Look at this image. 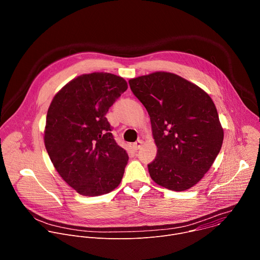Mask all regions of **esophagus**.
Returning a JSON list of instances; mask_svg holds the SVG:
<instances>
[{
    "label": "esophagus",
    "mask_w": 260,
    "mask_h": 260,
    "mask_svg": "<svg viewBox=\"0 0 260 260\" xmlns=\"http://www.w3.org/2000/svg\"><path fill=\"white\" fill-rule=\"evenodd\" d=\"M142 145H143V141H141V140H138L137 142H135V143L133 144L134 150H138V149H140V148L142 147Z\"/></svg>",
    "instance_id": "1"
}]
</instances>
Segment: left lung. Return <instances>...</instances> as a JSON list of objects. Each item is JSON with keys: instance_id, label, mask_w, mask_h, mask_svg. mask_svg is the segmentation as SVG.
<instances>
[{"instance_id": "1", "label": "left lung", "mask_w": 260, "mask_h": 260, "mask_svg": "<svg viewBox=\"0 0 260 260\" xmlns=\"http://www.w3.org/2000/svg\"><path fill=\"white\" fill-rule=\"evenodd\" d=\"M128 83L150 116L157 146L148 165L151 179L174 191L191 188L210 170L223 142L215 104L205 90L174 73L154 72Z\"/></svg>"}]
</instances>
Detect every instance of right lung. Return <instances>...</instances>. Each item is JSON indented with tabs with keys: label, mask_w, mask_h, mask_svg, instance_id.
<instances>
[{
	"label": "right lung",
	"mask_w": 260,
	"mask_h": 260,
	"mask_svg": "<svg viewBox=\"0 0 260 260\" xmlns=\"http://www.w3.org/2000/svg\"><path fill=\"white\" fill-rule=\"evenodd\" d=\"M126 89L122 77L95 72L74 78L52 99L45 147L59 176L79 194H106L121 182L128 155L115 142L106 114Z\"/></svg>",
	"instance_id": "right-lung-1"
}]
</instances>
